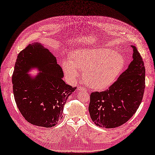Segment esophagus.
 I'll list each match as a JSON object with an SVG mask.
<instances>
[{
	"mask_svg": "<svg viewBox=\"0 0 155 155\" xmlns=\"http://www.w3.org/2000/svg\"><path fill=\"white\" fill-rule=\"evenodd\" d=\"M77 89H78V91H86V89H85V88L83 87H82V86H78Z\"/></svg>",
	"mask_w": 155,
	"mask_h": 155,
	"instance_id": "1",
	"label": "esophagus"
}]
</instances>
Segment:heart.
Returning a JSON list of instances; mask_svg holds the SVG:
<instances>
[{"instance_id": "b5f03b06", "label": "heart", "mask_w": 155, "mask_h": 155, "mask_svg": "<svg viewBox=\"0 0 155 155\" xmlns=\"http://www.w3.org/2000/svg\"><path fill=\"white\" fill-rule=\"evenodd\" d=\"M125 66L121 54L111 49L80 48L71 53V59L64 60L62 68L65 74L71 81L80 76L79 70L85 71L84 78L89 87L103 90L111 86Z\"/></svg>"}]
</instances>
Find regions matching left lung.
<instances>
[{
	"instance_id": "1",
	"label": "left lung",
	"mask_w": 155,
	"mask_h": 155,
	"mask_svg": "<svg viewBox=\"0 0 155 155\" xmlns=\"http://www.w3.org/2000/svg\"><path fill=\"white\" fill-rule=\"evenodd\" d=\"M133 61L107 90L93 92L89 112L93 122L101 127L114 128L127 122L141 104L145 89V67L134 46Z\"/></svg>"
}]
</instances>
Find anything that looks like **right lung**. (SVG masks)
I'll list each match as a JSON object with an SVG mask.
<instances>
[{
    "label": "right lung",
    "mask_w": 155,
    "mask_h": 155,
    "mask_svg": "<svg viewBox=\"0 0 155 155\" xmlns=\"http://www.w3.org/2000/svg\"><path fill=\"white\" fill-rule=\"evenodd\" d=\"M36 68L35 76L28 73ZM64 73L53 54L38 42L19 53L12 77L15 101L22 116L35 126L51 127L62 118L68 97L77 87L63 81Z\"/></svg>",
    "instance_id": "obj_1"
}]
</instances>
